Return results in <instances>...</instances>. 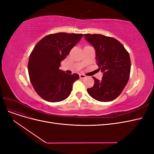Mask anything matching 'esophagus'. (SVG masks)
<instances>
[{
    "label": "esophagus",
    "instance_id": "1",
    "mask_svg": "<svg viewBox=\"0 0 154 154\" xmlns=\"http://www.w3.org/2000/svg\"><path fill=\"white\" fill-rule=\"evenodd\" d=\"M87 77V76H85V74H80V78H81V79H84V78H85Z\"/></svg>",
    "mask_w": 154,
    "mask_h": 154
}]
</instances>
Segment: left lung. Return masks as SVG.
<instances>
[{
  "mask_svg": "<svg viewBox=\"0 0 154 154\" xmlns=\"http://www.w3.org/2000/svg\"><path fill=\"white\" fill-rule=\"evenodd\" d=\"M85 40L96 51V60L103 73L101 80L93 77L94 85L87 88L92 98L108 102L115 100L127 84L130 73L128 53L118 40L100 34H85Z\"/></svg>",
  "mask_w": 154,
  "mask_h": 154,
  "instance_id": "left-lung-1",
  "label": "left lung"
}]
</instances>
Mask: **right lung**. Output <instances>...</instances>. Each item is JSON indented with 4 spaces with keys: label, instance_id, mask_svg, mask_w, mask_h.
<instances>
[{
    "label": "right lung",
    "instance_id": "obj_1",
    "mask_svg": "<svg viewBox=\"0 0 154 154\" xmlns=\"http://www.w3.org/2000/svg\"><path fill=\"white\" fill-rule=\"evenodd\" d=\"M83 36L58 32L45 36L35 46L29 56L28 72L32 87L42 98L59 102L71 94L79 75L66 74L60 69V63Z\"/></svg>",
    "mask_w": 154,
    "mask_h": 154
}]
</instances>
